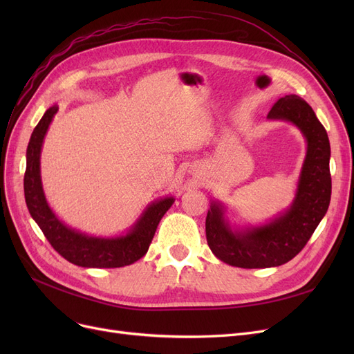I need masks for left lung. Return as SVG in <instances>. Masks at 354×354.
<instances>
[{
	"mask_svg": "<svg viewBox=\"0 0 354 354\" xmlns=\"http://www.w3.org/2000/svg\"><path fill=\"white\" fill-rule=\"evenodd\" d=\"M270 120L294 122L307 138V156L292 207L270 224L233 233L223 220V208L207 214L205 230L211 251L224 263L242 269H263L292 260L312 238L330 201L329 138L313 109L298 95L277 100L267 115Z\"/></svg>",
	"mask_w": 354,
	"mask_h": 354,
	"instance_id": "1",
	"label": "left lung"
}]
</instances>
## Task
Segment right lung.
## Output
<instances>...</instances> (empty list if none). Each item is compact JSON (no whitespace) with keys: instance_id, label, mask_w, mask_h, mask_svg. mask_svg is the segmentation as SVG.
Instances as JSON below:
<instances>
[{"instance_id":"right-lung-1","label":"right lung","mask_w":354,"mask_h":354,"mask_svg":"<svg viewBox=\"0 0 354 354\" xmlns=\"http://www.w3.org/2000/svg\"><path fill=\"white\" fill-rule=\"evenodd\" d=\"M57 113V108L53 106L35 127L26 151V171L24 178L25 201L32 218L37 221L39 229L63 259L81 267H95V269H115L124 267L140 260L147 252L158 224L168 208L173 205V198H165L155 202L138 220L134 229L122 238L102 239L90 238L82 233L75 232L63 224L44 198L39 177V153L47 128Z\"/></svg>"}]
</instances>
